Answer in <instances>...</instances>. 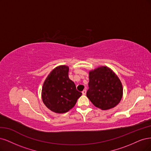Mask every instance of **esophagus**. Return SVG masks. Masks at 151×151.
<instances>
[{
  "label": "esophagus",
  "mask_w": 151,
  "mask_h": 151,
  "mask_svg": "<svg viewBox=\"0 0 151 151\" xmlns=\"http://www.w3.org/2000/svg\"><path fill=\"white\" fill-rule=\"evenodd\" d=\"M86 90H83V91H82V94H83V95H85L86 94Z\"/></svg>",
  "instance_id": "34e87169"
}]
</instances>
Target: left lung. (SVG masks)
I'll list each match as a JSON object with an SVG mask.
<instances>
[{"label":"left lung","mask_w":151,"mask_h":151,"mask_svg":"<svg viewBox=\"0 0 151 151\" xmlns=\"http://www.w3.org/2000/svg\"><path fill=\"white\" fill-rule=\"evenodd\" d=\"M89 88L86 96L96 107L106 110L115 107L122 98V84L107 66H100L89 71Z\"/></svg>","instance_id":"1"}]
</instances>
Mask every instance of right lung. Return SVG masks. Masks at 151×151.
Instances as JSON below:
<instances>
[{"label":"right lung","mask_w":151,"mask_h":151,"mask_svg":"<svg viewBox=\"0 0 151 151\" xmlns=\"http://www.w3.org/2000/svg\"><path fill=\"white\" fill-rule=\"evenodd\" d=\"M69 67L60 65L48 75L42 87L44 104L53 112L64 114L75 105L81 92L76 90L75 83L68 77Z\"/></svg>","instance_id":"1"}]
</instances>
